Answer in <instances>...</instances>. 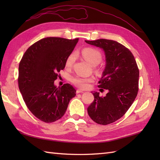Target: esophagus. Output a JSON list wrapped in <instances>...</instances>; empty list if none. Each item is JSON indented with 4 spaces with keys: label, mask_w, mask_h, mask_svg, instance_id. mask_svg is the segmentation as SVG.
<instances>
[{
    "label": "esophagus",
    "mask_w": 160,
    "mask_h": 160,
    "mask_svg": "<svg viewBox=\"0 0 160 160\" xmlns=\"http://www.w3.org/2000/svg\"><path fill=\"white\" fill-rule=\"evenodd\" d=\"M76 93H84V91H82V90H80V89H78L76 91Z\"/></svg>",
    "instance_id": "1"
}]
</instances>
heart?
<instances>
[{
  "label": "heart",
  "mask_w": 160,
  "mask_h": 160,
  "mask_svg": "<svg viewBox=\"0 0 160 160\" xmlns=\"http://www.w3.org/2000/svg\"><path fill=\"white\" fill-rule=\"evenodd\" d=\"M82 56L87 61H88L93 66L99 64L102 60V55L99 51L93 48H85L82 52ZM76 55L75 53H71L67 58L65 61V66L67 68H71L73 65L76 61ZM93 81V78H84L79 76H75L71 78L72 82L76 87L80 89H85L89 87V84Z\"/></svg>",
  "instance_id": "heart-1"
}]
</instances>
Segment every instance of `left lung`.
Returning <instances> with one entry per match:
<instances>
[{"label": "left lung", "mask_w": 160, "mask_h": 160, "mask_svg": "<svg viewBox=\"0 0 160 160\" xmlns=\"http://www.w3.org/2000/svg\"><path fill=\"white\" fill-rule=\"evenodd\" d=\"M85 42L104 51L106 67L98 87L108 91L104 97L100 96V93H93L94 100L87 108L88 114L98 124H111L127 113L137 96L138 64L131 51L115 40L98 39Z\"/></svg>", "instance_id": "1"}]
</instances>
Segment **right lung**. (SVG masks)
Instances as JSON below:
<instances>
[{
    "label": "right lung",
    "mask_w": 160,
    "mask_h": 160,
    "mask_svg": "<svg viewBox=\"0 0 160 160\" xmlns=\"http://www.w3.org/2000/svg\"><path fill=\"white\" fill-rule=\"evenodd\" d=\"M47 37L27 49L19 63L18 83L26 106L40 120L51 123L64 115L76 91L69 84L56 87L54 81L65 67L67 58L78 42Z\"/></svg>",
    "instance_id": "add662e5"
}]
</instances>
